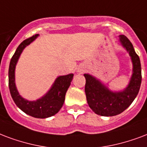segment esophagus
<instances>
[{
	"label": "esophagus",
	"instance_id": "1",
	"mask_svg": "<svg viewBox=\"0 0 147 147\" xmlns=\"http://www.w3.org/2000/svg\"><path fill=\"white\" fill-rule=\"evenodd\" d=\"M78 71L79 73H83L85 71V68L82 66H78Z\"/></svg>",
	"mask_w": 147,
	"mask_h": 147
}]
</instances>
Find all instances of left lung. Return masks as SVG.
<instances>
[{
  "label": "left lung",
  "mask_w": 147,
  "mask_h": 147,
  "mask_svg": "<svg viewBox=\"0 0 147 147\" xmlns=\"http://www.w3.org/2000/svg\"><path fill=\"white\" fill-rule=\"evenodd\" d=\"M119 40L130 56L133 64V73L126 88L121 91H112L95 76L84 74L87 102L95 113L102 116H116L126 110L135 99L140 88L142 76L140 58L125 35H119Z\"/></svg>",
  "instance_id": "left-lung-1"
}]
</instances>
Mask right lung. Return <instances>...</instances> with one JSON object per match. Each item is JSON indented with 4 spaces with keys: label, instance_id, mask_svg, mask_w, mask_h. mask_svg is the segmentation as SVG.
<instances>
[{
    "label": "right lung",
    "instance_id": "1",
    "mask_svg": "<svg viewBox=\"0 0 147 147\" xmlns=\"http://www.w3.org/2000/svg\"><path fill=\"white\" fill-rule=\"evenodd\" d=\"M39 36H34L22 41L18 47L10 61L8 70L9 89L11 97L20 109L29 116L38 119H45L55 115L62 107L66 92L71 85L74 74L58 76L49 91L37 100L29 101L19 94L15 84V68L22 51Z\"/></svg>",
    "mask_w": 147,
    "mask_h": 147
}]
</instances>
